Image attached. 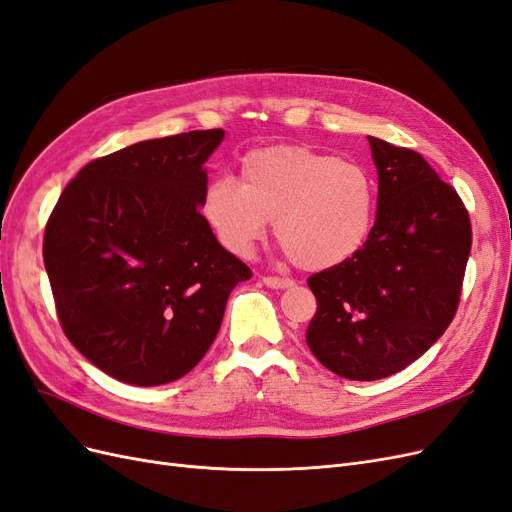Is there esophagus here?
Instances as JSON below:
<instances>
[{
  "mask_svg": "<svg viewBox=\"0 0 512 512\" xmlns=\"http://www.w3.org/2000/svg\"><path fill=\"white\" fill-rule=\"evenodd\" d=\"M262 284L269 286V288H280V290L294 286L290 277H277V275H265V277H262Z\"/></svg>",
  "mask_w": 512,
  "mask_h": 512,
  "instance_id": "1",
  "label": "esophagus"
}]
</instances>
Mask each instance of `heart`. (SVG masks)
<instances>
[{"label": "heart", "mask_w": 512, "mask_h": 512, "mask_svg": "<svg viewBox=\"0 0 512 512\" xmlns=\"http://www.w3.org/2000/svg\"><path fill=\"white\" fill-rule=\"evenodd\" d=\"M203 213L226 250L243 258L275 220V239L286 256L318 271L365 245L374 226L376 183L361 162L309 147H265L243 158L239 183L218 177L207 185Z\"/></svg>", "instance_id": "b5f03b06"}]
</instances>
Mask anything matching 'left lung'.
<instances>
[{
	"mask_svg": "<svg viewBox=\"0 0 512 512\" xmlns=\"http://www.w3.org/2000/svg\"><path fill=\"white\" fill-rule=\"evenodd\" d=\"M378 215L365 245L314 273L305 339L348 380H380L423 356L453 322L472 247L470 213L453 185L412 149L367 136Z\"/></svg>",
	"mask_w": 512,
	"mask_h": 512,
	"instance_id": "1",
	"label": "left lung"
}]
</instances>
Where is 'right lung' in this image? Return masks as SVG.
Wrapping results in <instances>:
<instances>
[{
	"label": "right lung",
	"mask_w": 512,
	"mask_h": 512,
	"mask_svg": "<svg viewBox=\"0 0 512 512\" xmlns=\"http://www.w3.org/2000/svg\"><path fill=\"white\" fill-rule=\"evenodd\" d=\"M224 130L153 138L85 164L44 228L42 256L72 346L136 386L203 359L232 288L252 277L200 215Z\"/></svg>",
	"instance_id": "add662e5"
}]
</instances>
